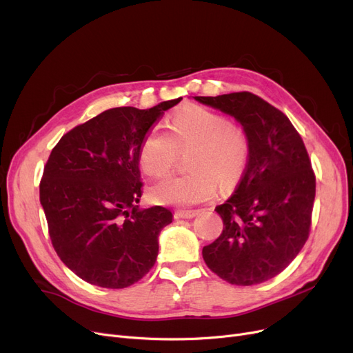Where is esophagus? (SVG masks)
I'll list each match as a JSON object with an SVG mask.
<instances>
[{
	"label": "esophagus",
	"mask_w": 353,
	"mask_h": 353,
	"mask_svg": "<svg viewBox=\"0 0 353 353\" xmlns=\"http://www.w3.org/2000/svg\"><path fill=\"white\" fill-rule=\"evenodd\" d=\"M199 210H177L174 213L176 219H193L194 216H197Z\"/></svg>",
	"instance_id": "1"
}]
</instances>
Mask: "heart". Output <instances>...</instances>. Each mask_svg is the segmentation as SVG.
I'll return each instance as SVG.
<instances>
[{"label": "heart", "mask_w": 353, "mask_h": 353, "mask_svg": "<svg viewBox=\"0 0 353 353\" xmlns=\"http://www.w3.org/2000/svg\"><path fill=\"white\" fill-rule=\"evenodd\" d=\"M172 134L161 125L151 128L140 147V164L152 177L170 170L179 150L190 152L192 172L161 179L150 189L154 202L174 206H193L209 201L218 192L216 177L231 186L245 167L248 156L247 137L228 119L202 106L179 111L172 119Z\"/></svg>", "instance_id": "heart-1"}]
</instances>
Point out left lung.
I'll use <instances>...</instances> for the list:
<instances>
[{"label": "left lung", "mask_w": 353, "mask_h": 353, "mask_svg": "<svg viewBox=\"0 0 353 353\" xmlns=\"http://www.w3.org/2000/svg\"><path fill=\"white\" fill-rule=\"evenodd\" d=\"M234 117L248 141L241 181L216 210L223 231L206 245V265L234 285L264 283L285 270L309 238L316 177L290 119L251 92L193 97Z\"/></svg>", "instance_id": "1"}]
</instances>
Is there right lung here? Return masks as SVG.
Returning <instances> with one entry per match:
<instances>
[{
    "label": "right lung",
    "mask_w": 353,
    "mask_h": 353,
    "mask_svg": "<svg viewBox=\"0 0 353 353\" xmlns=\"http://www.w3.org/2000/svg\"><path fill=\"white\" fill-rule=\"evenodd\" d=\"M181 98L150 110L119 106L65 134L44 165L40 203L53 248L83 281L125 288L154 265L159 235L173 213L140 209V147Z\"/></svg>",
    "instance_id": "obj_1"
}]
</instances>
